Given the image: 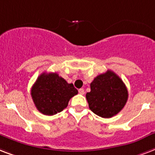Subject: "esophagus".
Instances as JSON below:
<instances>
[{
    "instance_id": "obj_1",
    "label": "esophagus",
    "mask_w": 155,
    "mask_h": 155,
    "mask_svg": "<svg viewBox=\"0 0 155 155\" xmlns=\"http://www.w3.org/2000/svg\"><path fill=\"white\" fill-rule=\"evenodd\" d=\"M78 93L80 94H84V93H85V91H84V89L83 88L79 89V90H78Z\"/></svg>"
}]
</instances>
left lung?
<instances>
[{"label": "left lung", "mask_w": 155, "mask_h": 155, "mask_svg": "<svg viewBox=\"0 0 155 155\" xmlns=\"http://www.w3.org/2000/svg\"><path fill=\"white\" fill-rule=\"evenodd\" d=\"M128 90L114 72L99 74L91 83V91L86 94L89 107L97 116L111 118L123 109L128 100Z\"/></svg>", "instance_id": "8db88e82"}]
</instances>
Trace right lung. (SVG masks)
Instances as JSON below:
<instances>
[{
    "instance_id": "obj_1",
    "label": "right lung",
    "mask_w": 155,
    "mask_h": 155,
    "mask_svg": "<svg viewBox=\"0 0 155 155\" xmlns=\"http://www.w3.org/2000/svg\"><path fill=\"white\" fill-rule=\"evenodd\" d=\"M78 91L56 73H44L31 88V97L36 108L46 116H53L66 108L69 99Z\"/></svg>"
}]
</instances>
